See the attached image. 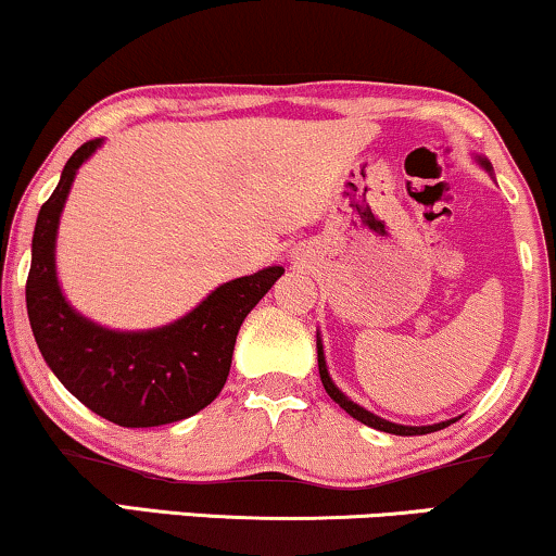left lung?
Listing matches in <instances>:
<instances>
[{
  "label": "left lung",
  "instance_id": "8db88e82",
  "mask_svg": "<svg viewBox=\"0 0 556 556\" xmlns=\"http://www.w3.org/2000/svg\"><path fill=\"white\" fill-rule=\"evenodd\" d=\"M480 164H482L484 168H488L490 174H493V166H490L488 161L480 159ZM318 371H320V382H323V388H326V392L330 395V400H333V403H339V405L343 407V410L349 413L351 418L362 420L364 426L377 428V431L395 433V435H424V433H431V431H441V428L452 426L454 420H456V418H452V420H441V424H433V426H400V424H390V420H384V418L375 416V413H369L367 407L356 405L354 400H349L346 395H343V392L333 384V379H330V375H328V367H326V354H323V343H320V339H318Z\"/></svg>",
  "mask_w": 556,
  "mask_h": 556
}]
</instances>
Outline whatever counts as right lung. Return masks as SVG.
Segmentation results:
<instances>
[{
	"label": "right lung",
	"instance_id": "obj_1",
	"mask_svg": "<svg viewBox=\"0 0 556 556\" xmlns=\"http://www.w3.org/2000/svg\"><path fill=\"white\" fill-rule=\"evenodd\" d=\"M102 146L87 140L61 172L38 213L25 285L27 318L40 354L72 395L125 428L164 426L207 407L226 384L238 328L282 277V266L238 277L210 292L192 313L153 330H110L84 318L55 277V233L79 166Z\"/></svg>",
	"mask_w": 556,
	"mask_h": 556
}]
</instances>
